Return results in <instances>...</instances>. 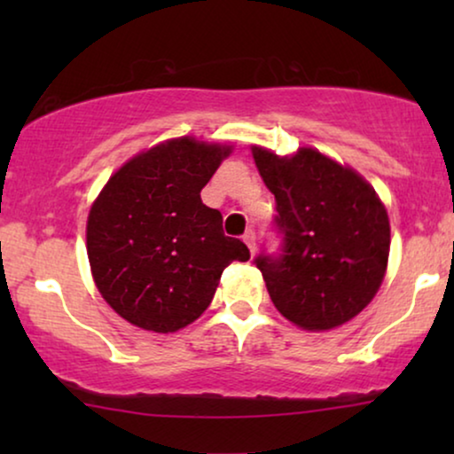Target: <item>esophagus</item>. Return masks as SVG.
<instances>
[{
    "mask_svg": "<svg viewBox=\"0 0 454 454\" xmlns=\"http://www.w3.org/2000/svg\"><path fill=\"white\" fill-rule=\"evenodd\" d=\"M241 239H244V241H246V246L250 247V254L256 252V238H254V231H252V229H250V231H246V233H244V238H241Z\"/></svg>",
    "mask_w": 454,
    "mask_h": 454,
    "instance_id": "obj_1",
    "label": "esophagus"
}]
</instances>
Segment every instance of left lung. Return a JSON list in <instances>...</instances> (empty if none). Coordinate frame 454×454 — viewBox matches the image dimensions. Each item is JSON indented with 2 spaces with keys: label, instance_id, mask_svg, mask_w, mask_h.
Wrapping results in <instances>:
<instances>
[{
  "label": "left lung",
  "instance_id": "obj_1",
  "mask_svg": "<svg viewBox=\"0 0 454 454\" xmlns=\"http://www.w3.org/2000/svg\"><path fill=\"white\" fill-rule=\"evenodd\" d=\"M275 194L278 254L254 260L275 308L306 331H331L380 289L390 250L388 215L365 179L314 148L277 157L252 148Z\"/></svg>",
  "mask_w": 454,
  "mask_h": 454
}]
</instances>
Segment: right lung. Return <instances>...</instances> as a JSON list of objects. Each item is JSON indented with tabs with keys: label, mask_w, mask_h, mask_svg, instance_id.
Here are the masks:
<instances>
[{
	"label": "right lung",
	"mask_w": 454,
	"mask_h": 454,
	"mask_svg": "<svg viewBox=\"0 0 454 454\" xmlns=\"http://www.w3.org/2000/svg\"><path fill=\"white\" fill-rule=\"evenodd\" d=\"M231 146L192 136L136 154L109 177L86 223L103 300L129 325L176 333L210 306L223 270L250 250L223 233L200 192Z\"/></svg>",
	"instance_id": "right-lung-1"
}]
</instances>
